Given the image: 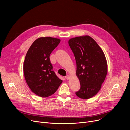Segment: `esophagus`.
Returning <instances> with one entry per match:
<instances>
[{
    "label": "esophagus",
    "instance_id": "34e87169",
    "mask_svg": "<svg viewBox=\"0 0 130 130\" xmlns=\"http://www.w3.org/2000/svg\"><path fill=\"white\" fill-rule=\"evenodd\" d=\"M65 77L66 79H69V78H70V76L69 75H66Z\"/></svg>",
    "mask_w": 130,
    "mask_h": 130
}]
</instances>
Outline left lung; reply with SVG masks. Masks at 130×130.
Segmentation results:
<instances>
[{"label":"left lung","instance_id":"1","mask_svg":"<svg viewBox=\"0 0 130 130\" xmlns=\"http://www.w3.org/2000/svg\"><path fill=\"white\" fill-rule=\"evenodd\" d=\"M76 62V75L80 89L75 93L82 99L96 95L101 88L107 73L105 55L97 43L89 36L76 37L69 40Z\"/></svg>","mask_w":130,"mask_h":130}]
</instances>
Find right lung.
Wrapping results in <instances>:
<instances>
[{"label": "right lung", "mask_w": 130, "mask_h": 130, "mask_svg": "<svg viewBox=\"0 0 130 130\" xmlns=\"http://www.w3.org/2000/svg\"><path fill=\"white\" fill-rule=\"evenodd\" d=\"M60 42L59 39L51 37L39 38L26 54L23 67L25 80L31 91L40 97L51 96L63 82L53 71L50 58Z\"/></svg>", "instance_id": "right-lung-1"}]
</instances>
